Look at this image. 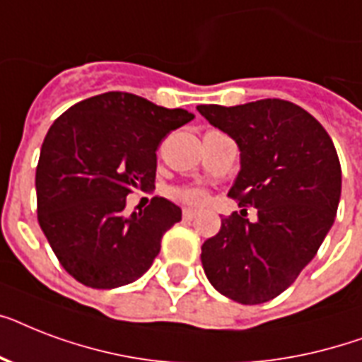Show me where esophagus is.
Masks as SVG:
<instances>
[{
	"instance_id": "1",
	"label": "esophagus",
	"mask_w": 362,
	"mask_h": 362,
	"mask_svg": "<svg viewBox=\"0 0 362 362\" xmlns=\"http://www.w3.org/2000/svg\"><path fill=\"white\" fill-rule=\"evenodd\" d=\"M182 218H184L186 221H192L193 218H195V210L184 209V212H182Z\"/></svg>"
}]
</instances>
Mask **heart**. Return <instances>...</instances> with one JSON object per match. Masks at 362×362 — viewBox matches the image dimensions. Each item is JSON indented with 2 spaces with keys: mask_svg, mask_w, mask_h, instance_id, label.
<instances>
[{
  "mask_svg": "<svg viewBox=\"0 0 362 362\" xmlns=\"http://www.w3.org/2000/svg\"><path fill=\"white\" fill-rule=\"evenodd\" d=\"M170 195L189 206H203L209 201V193L201 187H175L170 189Z\"/></svg>",
  "mask_w": 362,
  "mask_h": 362,
  "instance_id": "heart-1",
  "label": "heart"
}]
</instances>
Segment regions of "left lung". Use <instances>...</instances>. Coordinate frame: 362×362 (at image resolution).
Returning <instances> with one entry per match:
<instances>
[{
    "label": "left lung",
    "instance_id": "1",
    "mask_svg": "<svg viewBox=\"0 0 362 362\" xmlns=\"http://www.w3.org/2000/svg\"><path fill=\"white\" fill-rule=\"evenodd\" d=\"M197 110L240 148L229 197L242 212L221 218L220 233L203 244L204 274L235 303H267L297 280L334 223L342 189L337 148L314 116L284 99ZM246 206L258 209L257 222L243 216Z\"/></svg>",
    "mask_w": 362,
    "mask_h": 362
}]
</instances>
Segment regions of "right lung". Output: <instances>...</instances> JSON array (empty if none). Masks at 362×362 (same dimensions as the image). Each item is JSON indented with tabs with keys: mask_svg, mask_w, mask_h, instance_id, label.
Wrapping results in <instances>:
<instances>
[{
	"mask_svg": "<svg viewBox=\"0 0 362 362\" xmlns=\"http://www.w3.org/2000/svg\"><path fill=\"white\" fill-rule=\"evenodd\" d=\"M193 120L125 92H107L65 110L48 129L37 163V220L56 257L76 281L112 289L139 280L182 210L153 197L124 214L133 189L156 184V150Z\"/></svg>",
	"mask_w": 362,
	"mask_h": 362,
	"instance_id": "obj_1",
	"label": "right lung"
}]
</instances>
